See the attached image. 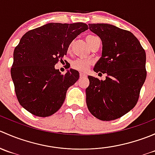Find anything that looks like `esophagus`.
<instances>
[{"label":"esophagus","mask_w":155,"mask_h":155,"mask_svg":"<svg viewBox=\"0 0 155 155\" xmlns=\"http://www.w3.org/2000/svg\"><path fill=\"white\" fill-rule=\"evenodd\" d=\"M79 76H80V78H82V77H85V76H86V75H85V73H81L80 74H79Z\"/></svg>","instance_id":"34e87169"}]
</instances>
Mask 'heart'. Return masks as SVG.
Wrapping results in <instances>:
<instances>
[{"instance_id": "1", "label": "heart", "mask_w": 155, "mask_h": 155, "mask_svg": "<svg viewBox=\"0 0 155 155\" xmlns=\"http://www.w3.org/2000/svg\"><path fill=\"white\" fill-rule=\"evenodd\" d=\"M97 38V37L94 35H87L85 37V40H86L87 43L90 45V46H91L92 43H94L96 39ZM92 64V61L90 59L87 58H78L76 60L73 61L71 63V67L72 68H73L74 70H79L81 72H85L88 70V68H90L91 65Z\"/></svg>"}]
</instances>
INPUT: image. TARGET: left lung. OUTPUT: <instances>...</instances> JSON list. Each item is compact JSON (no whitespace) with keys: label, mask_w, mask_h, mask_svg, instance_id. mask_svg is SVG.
<instances>
[{"label":"left lung","mask_w":155,"mask_h":155,"mask_svg":"<svg viewBox=\"0 0 155 155\" xmlns=\"http://www.w3.org/2000/svg\"><path fill=\"white\" fill-rule=\"evenodd\" d=\"M88 26L103 43L102 56L94 70L107 76L105 80L87 76V107L98 119L112 121L125 115L137 104L146 79L145 51L130 31L109 24Z\"/></svg>","instance_id":"8db88e82"}]
</instances>
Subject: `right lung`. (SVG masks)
Segmentation results:
<instances>
[{
  "mask_svg": "<svg viewBox=\"0 0 155 155\" xmlns=\"http://www.w3.org/2000/svg\"><path fill=\"white\" fill-rule=\"evenodd\" d=\"M87 29L82 22L48 23L22 36L14 49L10 70L21 107L39 117L50 116L61 107L79 73L70 69L62 75L54 65L63 61L72 41Z\"/></svg>",
  "mask_w": 155,
  "mask_h": 155,
  "instance_id": "1",
  "label": "right lung"
}]
</instances>
